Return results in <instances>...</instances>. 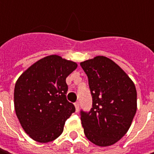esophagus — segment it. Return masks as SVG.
<instances>
[{"instance_id":"esophagus-1","label":"esophagus","mask_w":154,"mask_h":154,"mask_svg":"<svg viewBox=\"0 0 154 154\" xmlns=\"http://www.w3.org/2000/svg\"><path fill=\"white\" fill-rule=\"evenodd\" d=\"M74 106H75L76 111H79V109H80V103H79V102H76V103H74Z\"/></svg>"}]
</instances>
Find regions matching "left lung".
<instances>
[{
  "mask_svg": "<svg viewBox=\"0 0 154 154\" xmlns=\"http://www.w3.org/2000/svg\"><path fill=\"white\" fill-rule=\"evenodd\" d=\"M80 66L92 97L90 111L80 110L86 138L99 146H111L127 133L137 109L134 82L116 63L98 56Z\"/></svg>",
  "mask_w": 154,
  "mask_h": 154,
  "instance_id": "left-lung-1",
  "label": "left lung"
}]
</instances>
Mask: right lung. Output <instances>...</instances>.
Listing matches in <instances>:
<instances>
[{
  "label": "right lung",
  "mask_w": 154,
  "mask_h": 154,
  "mask_svg": "<svg viewBox=\"0 0 154 154\" xmlns=\"http://www.w3.org/2000/svg\"><path fill=\"white\" fill-rule=\"evenodd\" d=\"M77 66L51 55L32 64L16 81L15 112L25 132L34 140L46 143L56 140L75 111L67 100L66 78Z\"/></svg>",
  "instance_id": "right-lung-1"
}]
</instances>
